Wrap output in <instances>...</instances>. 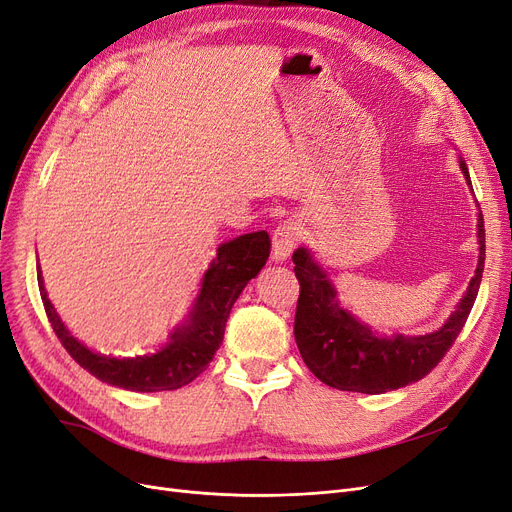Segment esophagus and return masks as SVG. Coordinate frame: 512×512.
I'll use <instances>...</instances> for the list:
<instances>
[{
    "instance_id": "34e87169",
    "label": "esophagus",
    "mask_w": 512,
    "mask_h": 512,
    "mask_svg": "<svg viewBox=\"0 0 512 512\" xmlns=\"http://www.w3.org/2000/svg\"><path fill=\"white\" fill-rule=\"evenodd\" d=\"M300 241V227L296 222H283L273 233V260L288 258Z\"/></svg>"
}]
</instances>
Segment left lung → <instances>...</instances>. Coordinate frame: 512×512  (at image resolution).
Listing matches in <instances>:
<instances>
[{
    "mask_svg": "<svg viewBox=\"0 0 512 512\" xmlns=\"http://www.w3.org/2000/svg\"><path fill=\"white\" fill-rule=\"evenodd\" d=\"M462 174L470 185L466 163ZM294 273L300 296L294 317V338L306 367L327 386L338 391L378 395L407 386L431 374L452 349L473 309L485 262V229L479 210V264L458 309L441 330L426 336L380 338L370 327L346 313L336 300V290L304 248L296 250Z\"/></svg>",
    "mask_w": 512,
    "mask_h": 512,
    "instance_id": "obj_1",
    "label": "left lung"
}]
</instances>
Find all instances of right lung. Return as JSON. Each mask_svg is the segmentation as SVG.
<instances>
[{
	"label": "right lung",
	"instance_id": "right-lung-1",
	"mask_svg": "<svg viewBox=\"0 0 512 512\" xmlns=\"http://www.w3.org/2000/svg\"><path fill=\"white\" fill-rule=\"evenodd\" d=\"M271 254V237L267 231L241 235L218 248L216 260L203 277L201 292L193 304L187 323L172 334L166 349L157 355L138 359L102 357L77 342L58 319L44 288L42 271L37 267L39 294L54 334L67 353L98 380L126 388V391L153 393L176 391L193 382L214 359L224 338L229 313L235 300L250 279L267 264Z\"/></svg>",
	"mask_w": 512,
	"mask_h": 512
}]
</instances>
